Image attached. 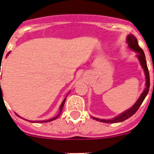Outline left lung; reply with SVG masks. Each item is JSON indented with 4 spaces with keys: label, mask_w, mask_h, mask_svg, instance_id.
I'll return each instance as SVG.
<instances>
[{
    "label": "left lung",
    "mask_w": 154,
    "mask_h": 154,
    "mask_svg": "<svg viewBox=\"0 0 154 154\" xmlns=\"http://www.w3.org/2000/svg\"><path fill=\"white\" fill-rule=\"evenodd\" d=\"M126 42L128 44V47L130 48V49L133 50V51L137 52V58H138L139 62L140 63L141 67L143 68L144 71V74H145V77H146V87L144 89L143 92H142V94L140 95V98L137 99V101L134 103L133 106L130 107V109H126V111H124L123 112L120 113L119 115L116 116L114 118L109 119H99V118H96L92 116V119H96V120L99 121V122H102V123H120V122H123V121L126 120V119H129L130 117H131L133 114L137 112L138 109L140 108V106H141V104L143 102L144 99L146 98V95L148 94L149 89V71H148L147 65H146V57L144 55V52L143 51V49L141 48L138 45V42H137V39L135 36L133 35H127V38H126ZM154 85V82H153Z\"/></svg>",
    "instance_id": "1"
}]
</instances>
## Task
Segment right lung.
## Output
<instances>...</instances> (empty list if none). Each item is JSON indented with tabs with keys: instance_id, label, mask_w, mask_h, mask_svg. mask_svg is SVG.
I'll use <instances>...</instances> for the list:
<instances>
[{
	"instance_id": "1",
	"label": "right lung",
	"mask_w": 154,
	"mask_h": 154,
	"mask_svg": "<svg viewBox=\"0 0 154 154\" xmlns=\"http://www.w3.org/2000/svg\"><path fill=\"white\" fill-rule=\"evenodd\" d=\"M10 52H11V51H10ZM10 52H8V55H9V54H10ZM0 70H1V68H0ZM2 92V90H1V82H0V97H1V96H2V92ZM69 92H68V95H69ZM68 95L66 96H65V99H63V101H62V104H61L60 107H59V112H58V115H57L56 116H55V117H53V118H51V119H45V120H40V121H31V120L30 121V120H28V119H25V120H27V121H29V122H31V123H47V122H51V121L55 120V119H58V118L59 117V116L61 115V113H62V109H63L64 104H65V100H66V97H67V96H68ZM16 115L18 116L17 113H16ZM19 116V117H21L20 116Z\"/></svg>"
}]
</instances>
